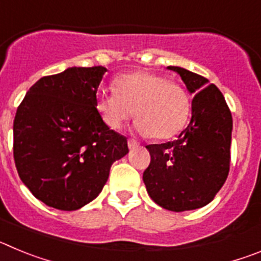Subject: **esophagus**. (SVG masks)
Segmentation results:
<instances>
[{
    "label": "esophagus",
    "mask_w": 261,
    "mask_h": 261,
    "mask_svg": "<svg viewBox=\"0 0 261 261\" xmlns=\"http://www.w3.org/2000/svg\"><path fill=\"white\" fill-rule=\"evenodd\" d=\"M128 146L130 150H133V149H136V147L138 146L137 141H135V140H128Z\"/></svg>",
    "instance_id": "1"
}]
</instances>
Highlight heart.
<instances>
[{
    "mask_svg": "<svg viewBox=\"0 0 261 261\" xmlns=\"http://www.w3.org/2000/svg\"><path fill=\"white\" fill-rule=\"evenodd\" d=\"M95 111L110 129H120L136 115L135 129L140 135L163 141L187 125L191 100L180 84L158 73L138 70L115 78L112 93L96 94Z\"/></svg>",
    "mask_w": 261,
    "mask_h": 261,
    "instance_id": "1",
    "label": "heart"
}]
</instances>
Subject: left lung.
<instances>
[{"label":"left lung","instance_id":"8db88e82","mask_svg":"<svg viewBox=\"0 0 261 261\" xmlns=\"http://www.w3.org/2000/svg\"><path fill=\"white\" fill-rule=\"evenodd\" d=\"M183 80L192 99V117L176 140L147 145L150 165L144 171L146 191L171 212L208 205L227 179L232 117L218 87L180 66H167Z\"/></svg>","mask_w":261,"mask_h":261}]
</instances>
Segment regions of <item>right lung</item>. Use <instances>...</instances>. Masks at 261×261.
<instances>
[{
	"label": "right lung",
	"mask_w": 261,
	"mask_h": 261,
	"mask_svg": "<svg viewBox=\"0 0 261 261\" xmlns=\"http://www.w3.org/2000/svg\"><path fill=\"white\" fill-rule=\"evenodd\" d=\"M105 66L68 68L27 91L14 119V161L36 199L60 211L93 201L110 168L129 151L124 136L95 111Z\"/></svg>",
	"instance_id": "1"
}]
</instances>
